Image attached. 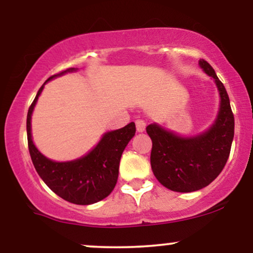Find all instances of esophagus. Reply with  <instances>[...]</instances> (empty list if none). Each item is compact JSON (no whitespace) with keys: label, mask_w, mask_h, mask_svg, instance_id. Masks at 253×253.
Returning <instances> with one entry per match:
<instances>
[{"label":"esophagus","mask_w":253,"mask_h":253,"mask_svg":"<svg viewBox=\"0 0 253 253\" xmlns=\"http://www.w3.org/2000/svg\"><path fill=\"white\" fill-rule=\"evenodd\" d=\"M135 126L138 132H144L145 128H146V123L141 120V119H138V120H135Z\"/></svg>","instance_id":"esophagus-1"}]
</instances>
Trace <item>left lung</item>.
<instances>
[{"label": "left lung", "instance_id": "1", "mask_svg": "<svg viewBox=\"0 0 253 253\" xmlns=\"http://www.w3.org/2000/svg\"><path fill=\"white\" fill-rule=\"evenodd\" d=\"M200 66L213 77L220 91L219 115L210 130L193 138H181L153 124L146 127L152 140L151 168L168 189L190 193L207 187L219 176L231 152L234 117L225 86L205 59Z\"/></svg>", "mask_w": 253, "mask_h": 253}]
</instances>
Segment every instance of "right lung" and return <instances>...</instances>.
<instances>
[{"label": "right lung", "mask_w": 253, "mask_h": 253, "mask_svg": "<svg viewBox=\"0 0 253 253\" xmlns=\"http://www.w3.org/2000/svg\"><path fill=\"white\" fill-rule=\"evenodd\" d=\"M75 70V68L66 69L47 81ZM42 88L43 85L38 91L27 114L28 150L38 175L54 194L65 201L75 205H91L101 201L112 193L117 184L121 155L135 134L134 123L106 133L96 147L82 158L65 163L52 162L38 151L31 135V115Z\"/></svg>", "instance_id": "1"}]
</instances>
